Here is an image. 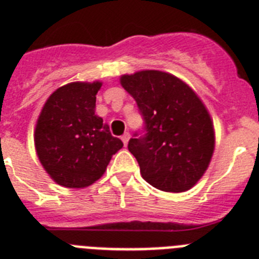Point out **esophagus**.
I'll return each mask as SVG.
<instances>
[{"mask_svg": "<svg viewBox=\"0 0 259 259\" xmlns=\"http://www.w3.org/2000/svg\"><path fill=\"white\" fill-rule=\"evenodd\" d=\"M130 137H131V135L128 134V132L123 134V136L120 137V139H122V141H123V144H124V146L128 144V140H130Z\"/></svg>", "mask_w": 259, "mask_h": 259, "instance_id": "esophagus-1", "label": "esophagus"}]
</instances>
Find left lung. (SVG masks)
<instances>
[{"mask_svg": "<svg viewBox=\"0 0 259 259\" xmlns=\"http://www.w3.org/2000/svg\"><path fill=\"white\" fill-rule=\"evenodd\" d=\"M120 84L136 100L145 123L142 134L128 142L142 179L167 193L191 189L214 150L207 108L186 83L160 70L124 74Z\"/></svg>", "mask_w": 259, "mask_h": 259, "instance_id": "1", "label": "left lung"}]
</instances>
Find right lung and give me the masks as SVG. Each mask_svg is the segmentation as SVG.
Wrapping results in <instances>:
<instances>
[{
  "label": "right lung",
  "instance_id": "obj_1",
  "mask_svg": "<svg viewBox=\"0 0 259 259\" xmlns=\"http://www.w3.org/2000/svg\"><path fill=\"white\" fill-rule=\"evenodd\" d=\"M101 82H73L47 99L38 117L34 145L45 170L56 184L82 189L105 172L123 142L95 114Z\"/></svg>",
  "mask_w": 259,
  "mask_h": 259
}]
</instances>
